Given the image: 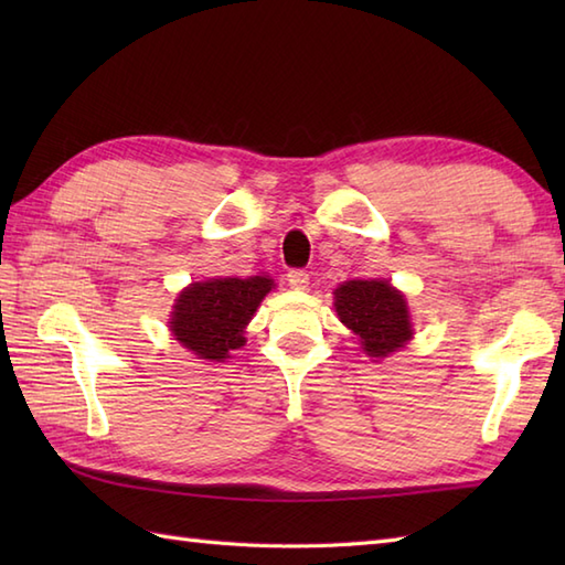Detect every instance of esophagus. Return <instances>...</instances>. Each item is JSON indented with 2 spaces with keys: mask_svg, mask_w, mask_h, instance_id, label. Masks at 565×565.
Segmentation results:
<instances>
[{
  "mask_svg": "<svg viewBox=\"0 0 565 565\" xmlns=\"http://www.w3.org/2000/svg\"><path fill=\"white\" fill-rule=\"evenodd\" d=\"M310 284V276L303 271V269H291L289 271V286L296 291H306Z\"/></svg>",
  "mask_w": 565,
  "mask_h": 565,
  "instance_id": "obj_1",
  "label": "esophagus"
}]
</instances>
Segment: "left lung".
Listing matches in <instances>:
<instances>
[{
  "label": "left lung",
  "instance_id": "obj_1",
  "mask_svg": "<svg viewBox=\"0 0 565 565\" xmlns=\"http://www.w3.org/2000/svg\"><path fill=\"white\" fill-rule=\"evenodd\" d=\"M334 310L369 356L383 359L413 340L405 296L383 279H354L334 289Z\"/></svg>",
  "mask_w": 565,
  "mask_h": 565
}]
</instances>
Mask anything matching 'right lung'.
Here are the masks:
<instances>
[{
	"mask_svg": "<svg viewBox=\"0 0 565 565\" xmlns=\"http://www.w3.org/2000/svg\"><path fill=\"white\" fill-rule=\"evenodd\" d=\"M274 289L269 276H225L194 281L177 296L170 330L196 359L223 362L245 344V328L262 298Z\"/></svg>",
	"mask_w": 565,
	"mask_h": 565,
	"instance_id": "right-lung-1",
	"label": "right lung"
}]
</instances>
